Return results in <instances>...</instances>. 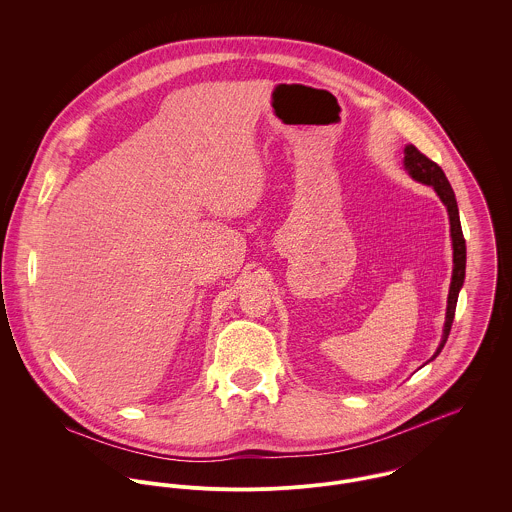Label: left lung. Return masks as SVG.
I'll use <instances>...</instances> for the list:
<instances>
[{
    "label": "left lung",
    "mask_w": 512,
    "mask_h": 512,
    "mask_svg": "<svg viewBox=\"0 0 512 512\" xmlns=\"http://www.w3.org/2000/svg\"><path fill=\"white\" fill-rule=\"evenodd\" d=\"M404 167L406 171L412 175V179L424 183V185H432L434 191L438 193L441 203L447 207V215H449V232H451V246H453V274H451V286H449V295H447V311H445V325H443V335H441V343H439L438 351L434 353L432 359H436L447 337L451 331V323L455 317V305H457V295L463 286L465 280V238H463V230H461V220H459V209H457V201H455V193L445 177V173L441 171L436 161H432L428 155H424L416 146L404 147Z\"/></svg>",
    "instance_id": "8db88e82"
}]
</instances>
